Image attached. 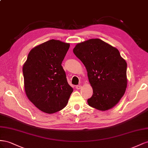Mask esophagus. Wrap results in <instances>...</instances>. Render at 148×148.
<instances>
[{"instance_id":"1","label":"esophagus","mask_w":148,"mask_h":148,"mask_svg":"<svg viewBox=\"0 0 148 148\" xmlns=\"http://www.w3.org/2000/svg\"><path fill=\"white\" fill-rule=\"evenodd\" d=\"M81 88V86H80V85H77L75 86V88H77V89H80Z\"/></svg>"}]
</instances>
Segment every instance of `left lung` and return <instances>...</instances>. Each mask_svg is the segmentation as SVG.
<instances>
[{"instance_id":"obj_1","label":"left lung","mask_w":148,"mask_h":148,"mask_svg":"<svg viewBox=\"0 0 148 148\" xmlns=\"http://www.w3.org/2000/svg\"><path fill=\"white\" fill-rule=\"evenodd\" d=\"M73 52L85 66L93 88L88 105L102 111L113 107L127 86V64L119 51L96 38L78 43Z\"/></svg>"}]
</instances>
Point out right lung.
I'll return each instance as SVG.
<instances>
[{"instance_id": "obj_1", "label": "right lung", "mask_w": 148, "mask_h": 148, "mask_svg": "<svg viewBox=\"0 0 148 148\" xmlns=\"http://www.w3.org/2000/svg\"><path fill=\"white\" fill-rule=\"evenodd\" d=\"M70 45L51 40L33 48L23 66L25 90L41 111L53 113L64 108L73 92L61 66Z\"/></svg>"}]
</instances>
